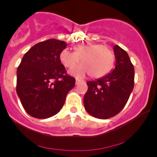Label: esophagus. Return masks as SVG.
<instances>
[{
	"label": "esophagus",
	"instance_id": "esophagus-1",
	"mask_svg": "<svg viewBox=\"0 0 157 157\" xmlns=\"http://www.w3.org/2000/svg\"><path fill=\"white\" fill-rule=\"evenodd\" d=\"M82 82L81 79L76 78V79H75V84H76V85H78V83H79V82Z\"/></svg>",
	"mask_w": 157,
	"mask_h": 157
}]
</instances>
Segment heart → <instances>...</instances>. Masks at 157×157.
<instances>
[{"mask_svg": "<svg viewBox=\"0 0 157 157\" xmlns=\"http://www.w3.org/2000/svg\"><path fill=\"white\" fill-rule=\"evenodd\" d=\"M59 59L67 68H73L78 63H82L70 73L81 77L89 73L94 78L106 75L114 63V54L109 47L100 44H85L75 48V52L64 48L59 54Z\"/></svg>", "mask_w": 157, "mask_h": 157, "instance_id": "1", "label": "heart"}]
</instances>
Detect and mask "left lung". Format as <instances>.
Returning <instances> with one entry per match:
<instances>
[{
    "mask_svg": "<svg viewBox=\"0 0 157 157\" xmlns=\"http://www.w3.org/2000/svg\"><path fill=\"white\" fill-rule=\"evenodd\" d=\"M116 64L109 74L88 81L83 103L92 116L106 120L117 115L127 104L134 89V69L128 54L116 45L113 47Z\"/></svg>",
    "mask_w": 157,
    "mask_h": 157,
    "instance_id": "left-lung-1",
    "label": "left lung"
}]
</instances>
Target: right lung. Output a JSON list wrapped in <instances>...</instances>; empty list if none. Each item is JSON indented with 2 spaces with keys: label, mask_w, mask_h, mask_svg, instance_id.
Wrapping results in <instances>:
<instances>
[{
  "label": "right lung",
  "mask_w": 157,
  "mask_h": 157,
  "mask_svg": "<svg viewBox=\"0 0 157 157\" xmlns=\"http://www.w3.org/2000/svg\"><path fill=\"white\" fill-rule=\"evenodd\" d=\"M65 41L48 39L27 51L17 69L16 92L23 109L37 119L57 114L75 79L66 75L59 54Z\"/></svg>",
  "instance_id": "1"
}]
</instances>
